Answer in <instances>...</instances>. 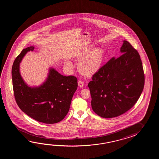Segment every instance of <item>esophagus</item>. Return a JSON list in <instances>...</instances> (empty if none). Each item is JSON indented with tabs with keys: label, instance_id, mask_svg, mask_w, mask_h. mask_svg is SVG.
<instances>
[{
	"label": "esophagus",
	"instance_id": "esophagus-1",
	"mask_svg": "<svg viewBox=\"0 0 159 159\" xmlns=\"http://www.w3.org/2000/svg\"><path fill=\"white\" fill-rule=\"evenodd\" d=\"M78 86L80 88H82L84 86V83L82 81H79L78 82Z\"/></svg>",
	"mask_w": 159,
	"mask_h": 159
}]
</instances>
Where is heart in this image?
<instances>
[{"instance_id": "b5f03b06", "label": "heart", "mask_w": 159, "mask_h": 159, "mask_svg": "<svg viewBox=\"0 0 159 159\" xmlns=\"http://www.w3.org/2000/svg\"><path fill=\"white\" fill-rule=\"evenodd\" d=\"M91 49L89 48L88 51H84L77 55V57L81 58L88 53ZM103 50L101 47L94 48L84 58H81L78 63V69L86 75H91L95 73L100 68L103 60ZM65 66L71 68L72 65L70 61H66L65 63Z\"/></svg>"}]
</instances>
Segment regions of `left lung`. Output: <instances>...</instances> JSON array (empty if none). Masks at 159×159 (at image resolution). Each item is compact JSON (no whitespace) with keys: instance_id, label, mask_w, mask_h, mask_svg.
<instances>
[{"instance_id":"left-lung-1","label":"left lung","mask_w":159,"mask_h":159,"mask_svg":"<svg viewBox=\"0 0 159 159\" xmlns=\"http://www.w3.org/2000/svg\"><path fill=\"white\" fill-rule=\"evenodd\" d=\"M113 57L93 75L88 87L92 109L105 118L117 117L132 108L142 94L144 75L138 51L127 41Z\"/></svg>"}]
</instances>
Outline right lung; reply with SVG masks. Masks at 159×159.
<instances>
[{"instance_id":"add662e5","label":"right lung","mask_w":159,"mask_h":159,"mask_svg":"<svg viewBox=\"0 0 159 159\" xmlns=\"http://www.w3.org/2000/svg\"><path fill=\"white\" fill-rule=\"evenodd\" d=\"M34 49V46L24 49L14 61L12 77L15 99L21 111L30 118L46 124L58 123L69 110L78 86L77 79L61 75L50 67L41 84L33 86L27 84L21 77L20 66L24 56Z\"/></svg>"}]
</instances>
